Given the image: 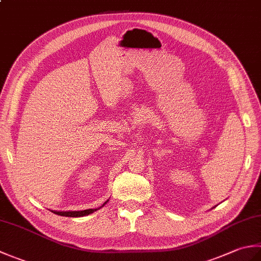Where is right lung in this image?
Masks as SVG:
<instances>
[{
  "instance_id": "obj_1",
  "label": "right lung",
  "mask_w": 261,
  "mask_h": 261,
  "mask_svg": "<svg viewBox=\"0 0 261 261\" xmlns=\"http://www.w3.org/2000/svg\"><path fill=\"white\" fill-rule=\"evenodd\" d=\"M109 202V199L107 202H104L102 206H99L98 208H88V210H84V211H51L55 214L60 215V216H69V218H80V216H86V215H90L93 212H95V211L99 210L101 207H103L105 204Z\"/></svg>"
}]
</instances>
